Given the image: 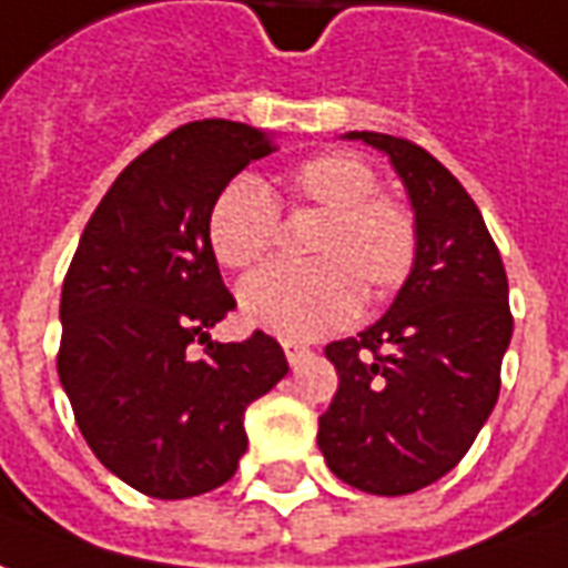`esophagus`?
Here are the masks:
<instances>
[{
	"mask_svg": "<svg viewBox=\"0 0 568 568\" xmlns=\"http://www.w3.org/2000/svg\"><path fill=\"white\" fill-rule=\"evenodd\" d=\"M284 354H287L290 366H300L302 359L312 354V347L302 345V342H293V338H284Z\"/></svg>",
	"mask_w": 568,
	"mask_h": 568,
	"instance_id": "1",
	"label": "esophagus"
}]
</instances>
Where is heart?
<instances>
[{"label":"heart","mask_w":568,"mask_h":568,"mask_svg":"<svg viewBox=\"0 0 568 568\" xmlns=\"http://www.w3.org/2000/svg\"><path fill=\"white\" fill-rule=\"evenodd\" d=\"M284 205L324 211L312 239L317 263H268L239 290L244 317L284 338H317L354 321L363 287L384 300L412 275L415 214L378 193V172L354 153H321L284 181ZM278 199L254 175L226 181L209 209V247L221 266H256L278 239Z\"/></svg>","instance_id":"heart-1"}]
</instances>
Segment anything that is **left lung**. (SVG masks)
Wrapping results in <instances>:
<instances>
[{"instance_id":"8db88e82","label":"left lung","mask_w":568,"mask_h":568,"mask_svg":"<svg viewBox=\"0 0 568 568\" xmlns=\"http://www.w3.org/2000/svg\"><path fill=\"white\" fill-rule=\"evenodd\" d=\"M390 156L417 223L412 275L378 324L326 345L338 390L317 445L342 481L415 494L457 466L499 399L508 278L478 205L420 144L347 132Z\"/></svg>"}]
</instances>
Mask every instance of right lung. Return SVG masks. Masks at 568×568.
<instances>
[{
  "label": "right lung",
  "instance_id": "1",
  "mask_svg": "<svg viewBox=\"0 0 568 568\" xmlns=\"http://www.w3.org/2000/svg\"><path fill=\"white\" fill-rule=\"evenodd\" d=\"M272 151L268 132L235 120L178 126L120 172L65 272L60 384L99 463L153 499L230 481L244 408L290 369L260 329L226 345L209 335L235 308L205 233L211 202Z\"/></svg>",
  "mask_w": 568,
  "mask_h": 568
}]
</instances>
